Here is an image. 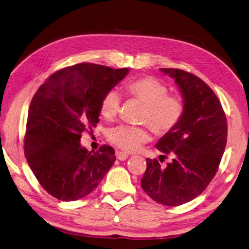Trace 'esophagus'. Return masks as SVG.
<instances>
[{"label": "esophagus", "instance_id": "1", "mask_svg": "<svg viewBox=\"0 0 249 249\" xmlns=\"http://www.w3.org/2000/svg\"><path fill=\"white\" fill-rule=\"evenodd\" d=\"M116 155H117V159L119 160H125L129 157V154H126L124 152H117Z\"/></svg>", "mask_w": 249, "mask_h": 249}]
</instances>
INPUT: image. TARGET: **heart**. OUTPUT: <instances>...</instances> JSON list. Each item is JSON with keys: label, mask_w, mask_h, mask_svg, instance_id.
I'll list each match as a JSON object with an SVG mask.
<instances>
[{"label": "heart", "mask_w": 249, "mask_h": 249, "mask_svg": "<svg viewBox=\"0 0 249 249\" xmlns=\"http://www.w3.org/2000/svg\"><path fill=\"white\" fill-rule=\"evenodd\" d=\"M125 94L144 106L142 123L148 124L156 135H165L178 125L183 117L185 106L181 98L168 95L169 89L154 77L145 76L133 79L124 86ZM121 98L115 89L107 92L101 100L100 114L112 120L119 111ZM110 142L124 152H135L150 139L144 126L119 125L108 134Z\"/></svg>", "instance_id": "heart-1"}]
</instances>
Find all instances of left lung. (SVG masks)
Returning a JSON list of instances; mask_svg holds the SVG:
<instances>
[{
  "instance_id": "obj_1",
  "label": "left lung",
  "mask_w": 249,
  "mask_h": 249,
  "mask_svg": "<svg viewBox=\"0 0 249 249\" xmlns=\"http://www.w3.org/2000/svg\"><path fill=\"white\" fill-rule=\"evenodd\" d=\"M160 71L178 84L185 110L178 125L155 144L172 160L162 167L156 159L145 160L141 184L155 202L178 206L198 196L214 178L227 142V120L220 100L202 79L178 69Z\"/></svg>"
}]
</instances>
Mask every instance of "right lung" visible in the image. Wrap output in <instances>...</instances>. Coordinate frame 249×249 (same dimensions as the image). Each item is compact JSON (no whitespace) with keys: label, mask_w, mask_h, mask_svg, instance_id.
I'll use <instances>...</instances> for the list:
<instances>
[{"label":"right lung","mask_w":249,"mask_h":249,"mask_svg":"<svg viewBox=\"0 0 249 249\" xmlns=\"http://www.w3.org/2000/svg\"><path fill=\"white\" fill-rule=\"evenodd\" d=\"M129 71L79 63L54 72L34 95L24 152L36 178L53 197L71 202L89 195L116 160L110 145L89 152L80 139L99 123L105 94Z\"/></svg>","instance_id":"right-lung-1"}]
</instances>
